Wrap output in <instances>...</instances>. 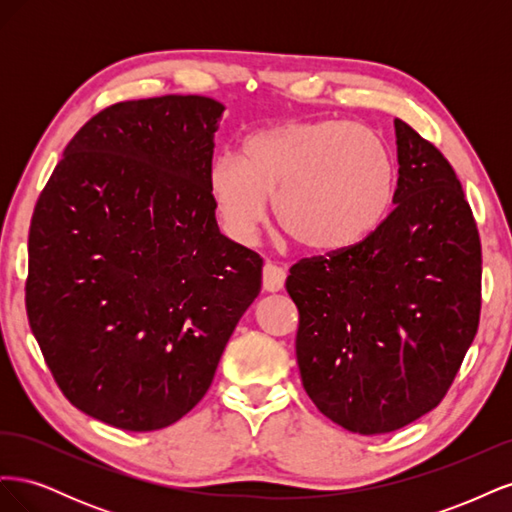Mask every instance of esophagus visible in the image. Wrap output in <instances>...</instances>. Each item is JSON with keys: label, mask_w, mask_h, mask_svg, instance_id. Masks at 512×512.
Returning a JSON list of instances; mask_svg holds the SVG:
<instances>
[{"label": "esophagus", "mask_w": 512, "mask_h": 512, "mask_svg": "<svg viewBox=\"0 0 512 512\" xmlns=\"http://www.w3.org/2000/svg\"><path fill=\"white\" fill-rule=\"evenodd\" d=\"M286 282V271L282 267L267 262L265 269H262V288L267 292H280Z\"/></svg>", "instance_id": "obj_1"}]
</instances>
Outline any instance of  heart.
Instances as JSON below:
<instances>
[{"label": "heart", "mask_w": 512, "mask_h": 512, "mask_svg": "<svg viewBox=\"0 0 512 512\" xmlns=\"http://www.w3.org/2000/svg\"><path fill=\"white\" fill-rule=\"evenodd\" d=\"M395 170L382 138L361 123L282 121L254 132L241 158L222 153L209 168V194L228 235L252 243L273 215L309 252L359 243L384 218Z\"/></svg>", "instance_id": "1"}]
</instances>
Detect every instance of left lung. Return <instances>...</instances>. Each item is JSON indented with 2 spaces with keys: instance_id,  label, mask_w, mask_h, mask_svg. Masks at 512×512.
<instances>
[{
  "instance_id": "1",
  "label": "left lung",
  "mask_w": 512,
  "mask_h": 512,
  "mask_svg": "<svg viewBox=\"0 0 512 512\" xmlns=\"http://www.w3.org/2000/svg\"><path fill=\"white\" fill-rule=\"evenodd\" d=\"M395 209L367 239L290 267L309 399L361 436L406 427L453 384L480 318V239L442 153L395 119Z\"/></svg>"
}]
</instances>
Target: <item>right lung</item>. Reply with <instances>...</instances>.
Masks as SVG:
<instances>
[{
  "instance_id": "right-lung-1",
  "label": "right lung",
  "mask_w": 512,
  "mask_h": 512,
  "mask_svg": "<svg viewBox=\"0 0 512 512\" xmlns=\"http://www.w3.org/2000/svg\"><path fill=\"white\" fill-rule=\"evenodd\" d=\"M224 104L119 102L68 143L29 226L25 305L61 393L126 431L177 423L205 397L262 284L209 194Z\"/></svg>"
}]
</instances>
